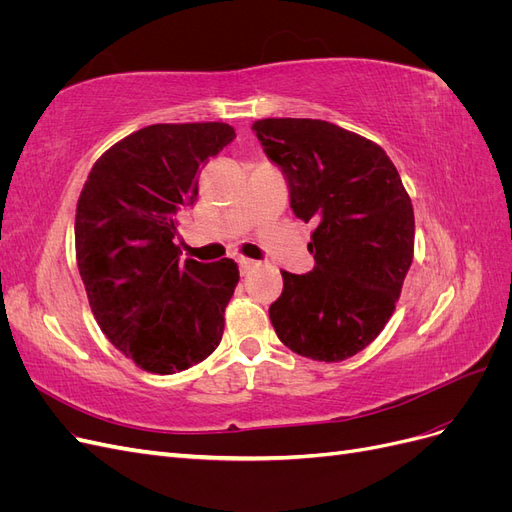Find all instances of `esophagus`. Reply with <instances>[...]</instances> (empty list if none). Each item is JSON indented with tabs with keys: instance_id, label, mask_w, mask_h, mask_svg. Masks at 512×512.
I'll list each match as a JSON object with an SVG mask.
<instances>
[{
	"instance_id": "34e87169",
	"label": "esophagus",
	"mask_w": 512,
	"mask_h": 512,
	"mask_svg": "<svg viewBox=\"0 0 512 512\" xmlns=\"http://www.w3.org/2000/svg\"><path fill=\"white\" fill-rule=\"evenodd\" d=\"M237 262H239V269H241V273H247V271H252V269H256V267H258V262H256V260H252V258H239Z\"/></svg>"
}]
</instances>
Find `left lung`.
<instances>
[{"instance_id": "obj_1", "label": "left lung", "mask_w": 512, "mask_h": 512, "mask_svg": "<svg viewBox=\"0 0 512 512\" xmlns=\"http://www.w3.org/2000/svg\"><path fill=\"white\" fill-rule=\"evenodd\" d=\"M252 130L282 168L290 207L314 222L305 275L282 271L269 307L292 352L337 363L369 346L395 312L414 256V211L395 164L369 138L320 119H258Z\"/></svg>"}]
</instances>
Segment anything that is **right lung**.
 <instances>
[{
  "instance_id": "obj_1",
  "label": "right lung",
  "mask_w": 512,
  "mask_h": 512,
  "mask_svg": "<svg viewBox=\"0 0 512 512\" xmlns=\"http://www.w3.org/2000/svg\"><path fill=\"white\" fill-rule=\"evenodd\" d=\"M222 121L156 123L91 166L76 203V262L89 307L117 350L149 374L188 369L220 346L235 260L179 262L177 213L198 175L235 138Z\"/></svg>"
}]
</instances>
